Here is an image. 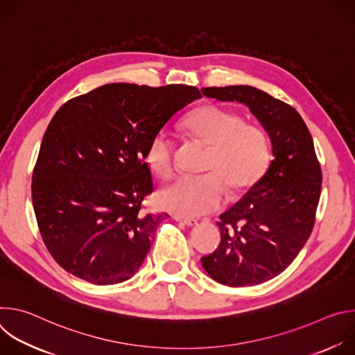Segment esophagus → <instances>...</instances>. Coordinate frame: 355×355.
Returning a JSON list of instances; mask_svg holds the SVG:
<instances>
[{"mask_svg":"<svg viewBox=\"0 0 355 355\" xmlns=\"http://www.w3.org/2000/svg\"><path fill=\"white\" fill-rule=\"evenodd\" d=\"M174 219L180 223H184L187 226H195L198 223L196 219H192V218H182V216H178V215H174Z\"/></svg>","mask_w":355,"mask_h":355,"instance_id":"34e87169","label":"esophagus"}]
</instances>
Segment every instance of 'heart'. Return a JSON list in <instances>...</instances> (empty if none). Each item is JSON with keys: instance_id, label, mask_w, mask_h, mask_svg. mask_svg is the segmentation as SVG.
<instances>
[{"instance_id": "b5f03b06", "label": "heart", "mask_w": 355, "mask_h": 355, "mask_svg": "<svg viewBox=\"0 0 355 355\" xmlns=\"http://www.w3.org/2000/svg\"><path fill=\"white\" fill-rule=\"evenodd\" d=\"M184 129L208 147L202 175H180L157 193L162 208L182 216H200L220 207L225 188L237 195L263 175L270 160V144L264 130L243 122L241 116L219 105H204L182 122ZM174 141L164 130L148 140L146 160L157 175L173 173Z\"/></svg>"}]
</instances>
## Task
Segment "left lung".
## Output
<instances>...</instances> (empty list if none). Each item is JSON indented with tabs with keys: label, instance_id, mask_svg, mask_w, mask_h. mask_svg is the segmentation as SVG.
I'll return each instance as SVG.
<instances>
[{
	"label": "left lung",
	"instance_id": "1",
	"mask_svg": "<svg viewBox=\"0 0 355 355\" xmlns=\"http://www.w3.org/2000/svg\"><path fill=\"white\" fill-rule=\"evenodd\" d=\"M202 94L247 105L271 139L266 174L219 216V247L200 259L219 284L257 285L281 274L312 233L322 191L313 139L295 108L259 88L207 87Z\"/></svg>",
	"mask_w": 355,
	"mask_h": 355
}]
</instances>
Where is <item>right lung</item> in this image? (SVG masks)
Returning <instances> with one entry per match:
<instances>
[{"mask_svg": "<svg viewBox=\"0 0 355 355\" xmlns=\"http://www.w3.org/2000/svg\"><path fill=\"white\" fill-rule=\"evenodd\" d=\"M196 87L115 83L71 98L50 121L32 175L42 240L67 272L119 284L144 261L163 215L144 212L153 192L148 140Z\"/></svg>", "mask_w": 355, "mask_h": 355, "instance_id": "add662e5", "label": "right lung"}]
</instances>
